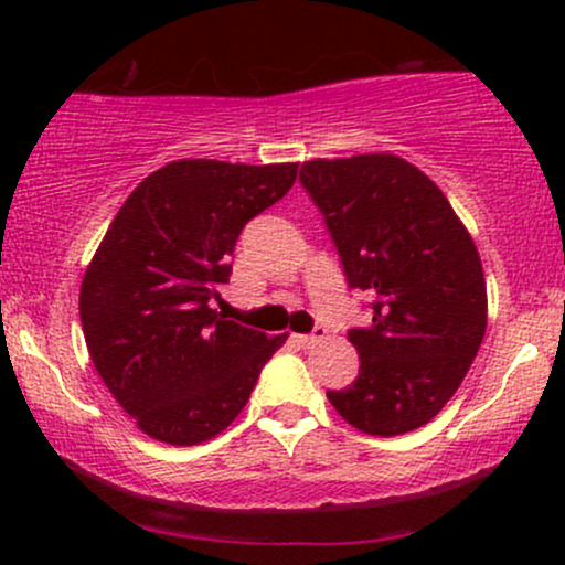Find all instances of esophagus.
Here are the masks:
<instances>
[{"label": "esophagus", "instance_id": "esophagus-1", "mask_svg": "<svg viewBox=\"0 0 565 565\" xmlns=\"http://www.w3.org/2000/svg\"><path fill=\"white\" fill-rule=\"evenodd\" d=\"M323 337H327V329H323V327H316L313 332H310V334H291V340H295L297 345L310 348V345H316V342H321Z\"/></svg>", "mask_w": 565, "mask_h": 565}]
</instances>
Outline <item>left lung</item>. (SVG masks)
I'll use <instances>...</instances> for the list:
<instances>
[{"instance_id":"8db88e82","label":"left lung","mask_w":565,"mask_h":565,"mask_svg":"<svg viewBox=\"0 0 565 565\" xmlns=\"http://www.w3.org/2000/svg\"><path fill=\"white\" fill-rule=\"evenodd\" d=\"M300 183L319 206L348 287L372 297L350 329L359 377L327 391L369 436L430 423L462 385L486 334V278L468 228L440 188L393 153L316 159Z\"/></svg>"}]
</instances>
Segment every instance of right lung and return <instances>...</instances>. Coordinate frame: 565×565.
I'll return each mask as SVG.
<instances>
[{
	"label": "right lung",
	"instance_id": "right-lung-1",
	"mask_svg": "<svg viewBox=\"0 0 565 565\" xmlns=\"http://www.w3.org/2000/svg\"><path fill=\"white\" fill-rule=\"evenodd\" d=\"M297 180V164L180 159L148 174L116 212L84 274L79 316L89 359L146 436L193 446L246 406L287 334L225 321L238 233Z\"/></svg>",
	"mask_w": 565,
	"mask_h": 565
}]
</instances>
